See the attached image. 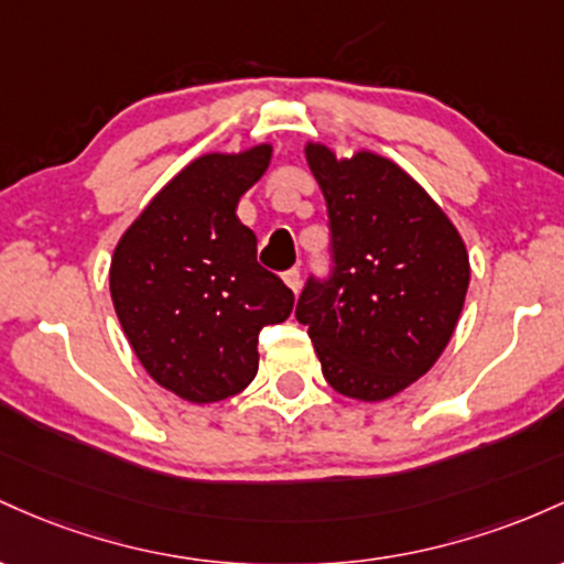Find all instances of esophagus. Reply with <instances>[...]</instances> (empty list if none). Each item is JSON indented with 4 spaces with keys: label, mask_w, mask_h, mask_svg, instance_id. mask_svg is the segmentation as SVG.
<instances>
[{
    "label": "esophagus",
    "mask_w": 564,
    "mask_h": 564,
    "mask_svg": "<svg viewBox=\"0 0 564 564\" xmlns=\"http://www.w3.org/2000/svg\"><path fill=\"white\" fill-rule=\"evenodd\" d=\"M282 280H284V284H288L290 290H293V293H299V288H301V271H299V269H290V271H284V274H282Z\"/></svg>",
    "instance_id": "34e87169"
}]
</instances>
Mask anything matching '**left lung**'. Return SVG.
<instances>
[{"label": "left lung", "mask_w": 564, "mask_h": 564, "mask_svg": "<svg viewBox=\"0 0 564 564\" xmlns=\"http://www.w3.org/2000/svg\"><path fill=\"white\" fill-rule=\"evenodd\" d=\"M327 202L333 271L308 280L295 316L338 394L383 402L432 370L451 344L469 252L453 220L408 173L372 151L338 160L306 143Z\"/></svg>", "instance_id": "8db88e82"}]
</instances>
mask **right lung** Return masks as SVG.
Masks as SVG:
<instances>
[{"mask_svg": "<svg viewBox=\"0 0 564 564\" xmlns=\"http://www.w3.org/2000/svg\"><path fill=\"white\" fill-rule=\"evenodd\" d=\"M271 145L202 154L122 234L109 284L132 351L162 389L194 404L248 389L258 333L293 312V290L256 261L258 239L237 218Z\"/></svg>", "mask_w": 564, "mask_h": 564, "instance_id": "obj_1", "label": "right lung"}]
</instances>
